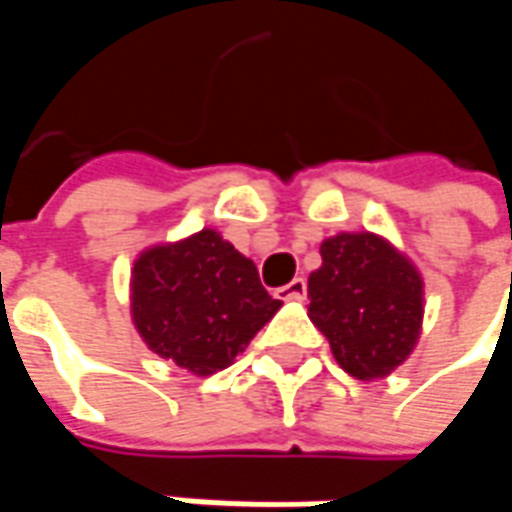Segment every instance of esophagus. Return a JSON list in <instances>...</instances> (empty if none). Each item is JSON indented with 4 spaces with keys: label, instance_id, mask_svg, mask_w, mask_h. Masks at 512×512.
<instances>
[{
    "label": "esophagus",
    "instance_id": "1",
    "mask_svg": "<svg viewBox=\"0 0 512 512\" xmlns=\"http://www.w3.org/2000/svg\"><path fill=\"white\" fill-rule=\"evenodd\" d=\"M307 290V282L302 276H296L293 282H287V285L276 287V299H302Z\"/></svg>",
    "mask_w": 512,
    "mask_h": 512
}]
</instances>
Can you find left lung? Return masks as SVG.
Masks as SVG:
<instances>
[{"label": "left lung", "instance_id": "left-lung-1", "mask_svg": "<svg viewBox=\"0 0 512 512\" xmlns=\"http://www.w3.org/2000/svg\"><path fill=\"white\" fill-rule=\"evenodd\" d=\"M310 319L356 379L387 376L410 356L422 327L416 267L373 233H339L307 279Z\"/></svg>", "mask_w": 512, "mask_h": 512}]
</instances>
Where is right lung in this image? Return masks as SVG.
<instances>
[{"label": "right lung", "mask_w": 512, "mask_h": 512, "mask_svg": "<svg viewBox=\"0 0 512 512\" xmlns=\"http://www.w3.org/2000/svg\"><path fill=\"white\" fill-rule=\"evenodd\" d=\"M282 307L216 230L153 247L133 265V322L153 353L199 376L225 370Z\"/></svg>", "instance_id": "1"}]
</instances>
